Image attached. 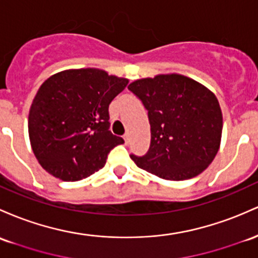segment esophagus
Returning a JSON list of instances; mask_svg holds the SVG:
<instances>
[{"mask_svg": "<svg viewBox=\"0 0 258 258\" xmlns=\"http://www.w3.org/2000/svg\"><path fill=\"white\" fill-rule=\"evenodd\" d=\"M123 140H124V143L128 144V142H130V135L128 134H124L123 135Z\"/></svg>", "mask_w": 258, "mask_h": 258, "instance_id": "1", "label": "esophagus"}]
</instances>
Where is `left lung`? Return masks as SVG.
Instances as JSON below:
<instances>
[{
	"instance_id": "1",
	"label": "left lung",
	"mask_w": 258,
	"mask_h": 258,
	"mask_svg": "<svg viewBox=\"0 0 258 258\" xmlns=\"http://www.w3.org/2000/svg\"><path fill=\"white\" fill-rule=\"evenodd\" d=\"M151 123V146L138 168L165 180L197 176L212 163L222 138L223 116L216 95L194 79L160 75L132 82Z\"/></svg>"
}]
</instances>
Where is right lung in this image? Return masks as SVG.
<instances>
[{
    "mask_svg": "<svg viewBox=\"0 0 258 258\" xmlns=\"http://www.w3.org/2000/svg\"><path fill=\"white\" fill-rule=\"evenodd\" d=\"M128 79L97 69L69 70L47 78L29 111L32 148L40 165L62 181L100 170L124 141L110 131L109 105Z\"/></svg>",
    "mask_w": 258,
    "mask_h": 258,
    "instance_id": "obj_1",
    "label": "right lung"
}]
</instances>
